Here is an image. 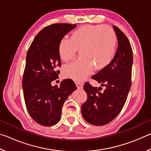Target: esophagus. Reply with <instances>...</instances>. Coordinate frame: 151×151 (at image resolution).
Masks as SVG:
<instances>
[{
    "label": "esophagus",
    "instance_id": "34e87169",
    "mask_svg": "<svg viewBox=\"0 0 151 151\" xmlns=\"http://www.w3.org/2000/svg\"><path fill=\"white\" fill-rule=\"evenodd\" d=\"M76 85L77 86L78 89H82L83 88V84L81 82H76Z\"/></svg>",
    "mask_w": 151,
    "mask_h": 151
}]
</instances>
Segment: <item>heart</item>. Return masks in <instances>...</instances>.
Returning a JSON list of instances; mask_svg holds the SVG:
<instances>
[{
  "label": "heart",
  "instance_id": "heart-1",
  "mask_svg": "<svg viewBox=\"0 0 151 151\" xmlns=\"http://www.w3.org/2000/svg\"><path fill=\"white\" fill-rule=\"evenodd\" d=\"M117 37L114 30L104 25L86 24L72 32L70 39L63 38L58 45L60 59L68 62L80 50L78 59L63 67L65 77L76 81L83 80L94 67L106 68L115 57Z\"/></svg>",
  "mask_w": 151,
  "mask_h": 151
}]
</instances>
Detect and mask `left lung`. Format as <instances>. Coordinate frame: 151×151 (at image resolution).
Segmentation results:
<instances>
[{"instance_id":"8db88e82","label":"left lung","mask_w":151,"mask_h":151,"mask_svg":"<svg viewBox=\"0 0 151 151\" xmlns=\"http://www.w3.org/2000/svg\"><path fill=\"white\" fill-rule=\"evenodd\" d=\"M118 39L115 57L106 68L92 78L102 86L93 87L88 82L84 85L87 100L81 107L84 119L93 125L102 126L109 123L121 111L127 101L131 85L132 50L129 40L119 28L113 26Z\"/></svg>"}]
</instances>
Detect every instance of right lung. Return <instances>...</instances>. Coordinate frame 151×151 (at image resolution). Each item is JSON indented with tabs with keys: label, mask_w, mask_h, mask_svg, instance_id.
Returning <instances> with one entry per match:
<instances>
[{
	"label": "right lung",
	"mask_w": 151,
	"mask_h": 151,
	"mask_svg": "<svg viewBox=\"0 0 151 151\" xmlns=\"http://www.w3.org/2000/svg\"><path fill=\"white\" fill-rule=\"evenodd\" d=\"M76 27L67 23L49 25L38 33L28 50L22 83L24 101L30 116L43 126H52L60 121L64 103L76 89L70 78L63 80L59 87L51 85L60 73L58 43Z\"/></svg>",
	"instance_id": "1"
}]
</instances>
